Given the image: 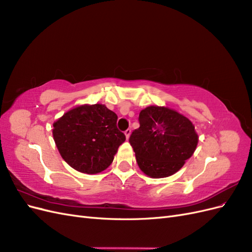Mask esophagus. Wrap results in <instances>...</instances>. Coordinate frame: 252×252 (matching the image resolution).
Instances as JSON below:
<instances>
[{
	"mask_svg": "<svg viewBox=\"0 0 252 252\" xmlns=\"http://www.w3.org/2000/svg\"><path fill=\"white\" fill-rule=\"evenodd\" d=\"M130 133H131V129L130 128L126 129V130H125V135H126V139L127 140L129 139V136H130Z\"/></svg>",
	"mask_w": 252,
	"mask_h": 252,
	"instance_id": "1",
	"label": "esophagus"
}]
</instances>
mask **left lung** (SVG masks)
Listing matches in <instances>:
<instances>
[{"label":"left lung","instance_id":"1","mask_svg":"<svg viewBox=\"0 0 252 252\" xmlns=\"http://www.w3.org/2000/svg\"><path fill=\"white\" fill-rule=\"evenodd\" d=\"M139 123L129 143L141 170L149 177H169L193 155L199 138L191 122L179 112L150 106L140 112Z\"/></svg>","mask_w":252,"mask_h":252}]
</instances>
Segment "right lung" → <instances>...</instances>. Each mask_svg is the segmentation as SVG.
Here are the masks:
<instances>
[{
  "instance_id": "obj_1",
  "label": "right lung",
  "mask_w": 252,
  "mask_h": 252,
  "mask_svg": "<svg viewBox=\"0 0 252 252\" xmlns=\"http://www.w3.org/2000/svg\"><path fill=\"white\" fill-rule=\"evenodd\" d=\"M118 116L105 105H84L53 124V139L64 161L73 169L94 174L112 163L126 140L117 127Z\"/></svg>"
}]
</instances>
